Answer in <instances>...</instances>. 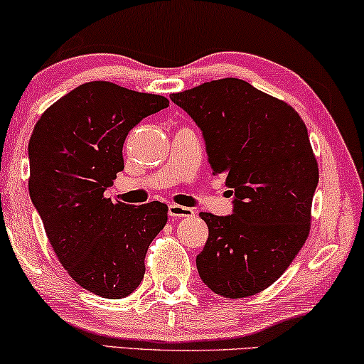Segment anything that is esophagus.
Segmentation results:
<instances>
[{
	"label": "esophagus",
	"mask_w": 364,
	"mask_h": 364,
	"mask_svg": "<svg viewBox=\"0 0 364 364\" xmlns=\"http://www.w3.org/2000/svg\"><path fill=\"white\" fill-rule=\"evenodd\" d=\"M168 214H170L173 219H181V218H193L194 211L191 208L180 206V204H170V206H168Z\"/></svg>",
	"instance_id": "34e87169"
}]
</instances>
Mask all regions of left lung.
Wrapping results in <instances>:
<instances>
[{"label":"left lung","instance_id":"obj_1","mask_svg":"<svg viewBox=\"0 0 364 364\" xmlns=\"http://www.w3.org/2000/svg\"><path fill=\"white\" fill-rule=\"evenodd\" d=\"M201 129L213 175L232 188L231 216L201 213L209 237L196 257L214 294L242 299L282 275L310 232L318 163L287 102L228 77L171 94Z\"/></svg>","mask_w":364,"mask_h":364}]
</instances>
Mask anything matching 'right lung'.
Returning a JSON list of instances; mask_svg holds the SVG:
<instances>
[{
  "mask_svg": "<svg viewBox=\"0 0 364 364\" xmlns=\"http://www.w3.org/2000/svg\"><path fill=\"white\" fill-rule=\"evenodd\" d=\"M168 105L163 95L87 82L50 105L31 135V201L68 274L104 299L140 285L148 245L168 221L160 201L130 206L104 196L124 170L129 132Z\"/></svg>",
  "mask_w": 364,
  "mask_h": 364,
  "instance_id": "obj_1",
  "label": "right lung"
}]
</instances>
